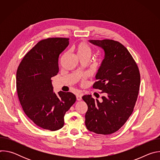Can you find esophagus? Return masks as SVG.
I'll list each match as a JSON object with an SVG mask.
<instances>
[{
    "label": "esophagus",
    "mask_w": 160,
    "mask_h": 160,
    "mask_svg": "<svg viewBox=\"0 0 160 160\" xmlns=\"http://www.w3.org/2000/svg\"><path fill=\"white\" fill-rule=\"evenodd\" d=\"M82 96H83L82 94H78L76 96L77 100V101H81V100H82Z\"/></svg>",
    "instance_id": "34e87169"
}]
</instances>
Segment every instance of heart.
I'll return each instance as SVG.
<instances>
[{
  "mask_svg": "<svg viewBox=\"0 0 160 160\" xmlns=\"http://www.w3.org/2000/svg\"><path fill=\"white\" fill-rule=\"evenodd\" d=\"M75 51L79 58H90L92 54V49L85 42H80L77 45Z\"/></svg>",
  "mask_w": 160,
  "mask_h": 160,
  "instance_id": "heart-1",
  "label": "heart"
}]
</instances>
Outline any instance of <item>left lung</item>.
I'll list each match as a JSON object with an SVG mask.
<instances>
[{
  "instance_id": "obj_1",
  "label": "left lung",
  "mask_w": 160,
  "mask_h": 160,
  "mask_svg": "<svg viewBox=\"0 0 160 160\" xmlns=\"http://www.w3.org/2000/svg\"><path fill=\"white\" fill-rule=\"evenodd\" d=\"M102 48L104 58L96 75L93 88L104 93L102 101L85 95L88 110L85 126L98 134L108 135L118 130L127 121L138 99L141 76L138 65L127 49L113 40H90Z\"/></svg>"
}]
</instances>
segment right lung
<instances>
[{"instance_id":"right-lung-1","label":"right lung","mask_w":160,"mask_h":160,"mask_svg":"<svg viewBox=\"0 0 160 160\" xmlns=\"http://www.w3.org/2000/svg\"><path fill=\"white\" fill-rule=\"evenodd\" d=\"M68 45L66 38L40 40L25 56L16 72L18 96L26 115L51 131L63 127L66 112L76 101L72 92H54L51 80L59 72V54Z\"/></svg>"}]
</instances>
